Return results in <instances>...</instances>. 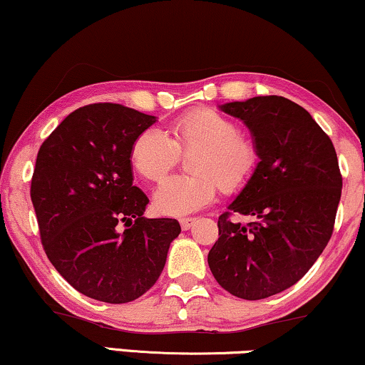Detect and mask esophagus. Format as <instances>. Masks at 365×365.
I'll use <instances>...</instances> for the list:
<instances>
[{
  "mask_svg": "<svg viewBox=\"0 0 365 365\" xmlns=\"http://www.w3.org/2000/svg\"><path fill=\"white\" fill-rule=\"evenodd\" d=\"M194 221H196V217H181V220H179V225H181V228L184 231H186L194 225Z\"/></svg>",
  "mask_w": 365,
  "mask_h": 365,
  "instance_id": "esophagus-1",
  "label": "esophagus"
}]
</instances>
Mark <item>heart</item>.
Instances as JSON below:
<instances>
[{
    "instance_id": "1",
    "label": "heart",
    "mask_w": 365,
    "mask_h": 365,
    "mask_svg": "<svg viewBox=\"0 0 365 365\" xmlns=\"http://www.w3.org/2000/svg\"><path fill=\"white\" fill-rule=\"evenodd\" d=\"M171 139L154 127L137 135L130 149V163L149 182H159L181 159L192 153V176L165 179L154 194L155 210L163 215L182 216L210 205L217 192L243 189L258 165L255 142L241 135L240 125L221 112L207 107L187 110L169 125Z\"/></svg>"
}]
</instances>
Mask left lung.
Masks as SVG:
<instances>
[{"instance_id":"1","label":"left lung","mask_w":365,"mask_h":365,"mask_svg":"<svg viewBox=\"0 0 365 365\" xmlns=\"http://www.w3.org/2000/svg\"><path fill=\"white\" fill-rule=\"evenodd\" d=\"M223 110L253 132L259 163L217 220L207 255L211 273L231 295L262 300L300 280L334 233L342 174L330 137L298 103L253 97ZM250 215V224L232 216Z\"/></svg>"}]
</instances>
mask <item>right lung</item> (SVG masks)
Wrapping results in <instances>:
<instances>
[{
	"instance_id": "obj_1",
	"label": "right lung",
	"mask_w": 365,
	"mask_h": 365,
	"mask_svg": "<svg viewBox=\"0 0 365 365\" xmlns=\"http://www.w3.org/2000/svg\"><path fill=\"white\" fill-rule=\"evenodd\" d=\"M154 122L120 103H90L36 155L30 194L46 257L75 290L107 304L144 295L181 233L173 217L142 216L149 200L132 184V144Z\"/></svg>"
}]
</instances>
